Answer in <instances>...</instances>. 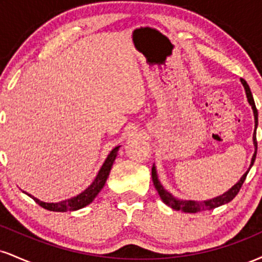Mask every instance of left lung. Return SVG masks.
Wrapping results in <instances>:
<instances>
[{
  "instance_id": "left-lung-1",
  "label": "left lung",
  "mask_w": 262,
  "mask_h": 262,
  "mask_svg": "<svg viewBox=\"0 0 262 262\" xmlns=\"http://www.w3.org/2000/svg\"><path fill=\"white\" fill-rule=\"evenodd\" d=\"M242 83H243V86H244V89H245L246 98H248L249 104H250L251 108H252V112H254V118H255V132H254V135H252V141H254L255 152H254V155H252V158H251L250 167H249V170L246 171L244 175L240 177L239 181H237L235 185L233 186V187L228 189L227 192H224V193L221 194V196L210 198V200H206V201H191V200L186 201V200H180V198H176L175 196H172L170 192H167L166 189L164 188V186L161 185L160 180H159V177H158V171H156V166H155V165H152L151 177H152V182H154L156 191H158L159 196H160L162 202H164L165 204H167V206L171 207L172 209L181 210V212H185V213H196V212H201V210H212V209L217 208V207H221L225 203L230 202V201L236 196L237 192L240 191V188H242L243 183H244L245 179H246V175H248V172L250 171L251 166L254 165L255 158H256V151H257V141H256L257 110H256V106H255V101H254V97H252L250 87H249L248 83H246V81L243 80V79H242Z\"/></svg>"
}]
</instances>
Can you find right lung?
<instances>
[{
	"mask_svg": "<svg viewBox=\"0 0 262 262\" xmlns=\"http://www.w3.org/2000/svg\"><path fill=\"white\" fill-rule=\"evenodd\" d=\"M119 148H121V146H116V148L108 154L107 159L104 160L103 165L101 166L97 176L95 177V180H93L91 185H90L85 191H82L81 193L77 194V196L69 198V200L60 201V202L49 203V202H43V201L38 200V198L32 196V194L27 193L25 191L23 192H25L27 196L33 198L39 206L43 207V208L48 210H53V212H73V210L83 208V207L89 206L90 203H92L93 200H95V198L97 197V194L100 193L101 189L103 188L104 183H106L108 176H110L111 169H112L113 166V162L116 160L117 154H118Z\"/></svg>",
	"mask_w": 262,
	"mask_h": 262,
	"instance_id": "right-lung-1",
	"label": "right lung"
}]
</instances>
